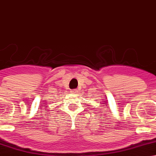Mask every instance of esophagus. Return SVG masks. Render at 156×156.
Masks as SVG:
<instances>
[{"label": "esophagus", "mask_w": 156, "mask_h": 156, "mask_svg": "<svg viewBox=\"0 0 156 156\" xmlns=\"http://www.w3.org/2000/svg\"><path fill=\"white\" fill-rule=\"evenodd\" d=\"M78 92V90L77 89H75V90H73L71 91V93H77Z\"/></svg>", "instance_id": "obj_1"}]
</instances>
